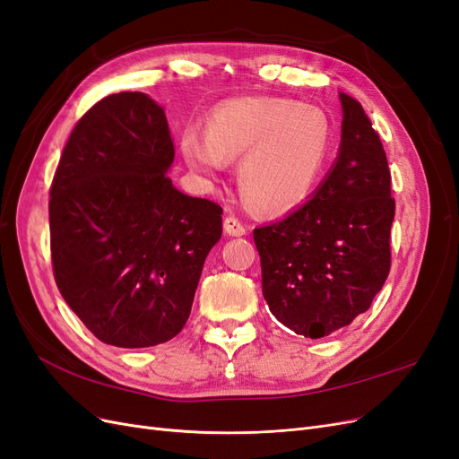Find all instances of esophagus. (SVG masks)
Returning <instances> with one entry per match:
<instances>
[{
    "label": "esophagus",
    "instance_id": "1",
    "mask_svg": "<svg viewBox=\"0 0 459 459\" xmlns=\"http://www.w3.org/2000/svg\"><path fill=\"white\" fill-rule=\"evenodd\" d=\"M224 231L228 235H233V238H241V235L247 233V226L243 224V221L239 218L235 216H226L224 218Z\"/></svg>",
    "mask_w": 459,
    "mask_h": 459
}]
</instances>
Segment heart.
<instances>
[{"instance_id": "1", "label": "heart", "mask_w": 459, "mask_h": 459, "mask_svg": "<svg viewBox=\"0 0 459 459\" xmlns=\"http://www.w3.org/2000/svg\"><path fill=\"white\" fill-rule=\"evenodd\" d=\"M189 169L214 179L238 160V186L260 212L281 214L310 199L331 152L327 117L283 100H243L221 105L206 134L187 128L179 140Z\"/></svg>"}]
</instances>
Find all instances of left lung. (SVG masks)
<instances>
[{"instance_id":"left-lung-1","label":"left lung","mask_w":459,"mask_h":459,"mask_svg":"<svg viewBox=\"0 0 459 459\" xmlns=\"http://www.w3.org/2000/svg\"><path fill=\"white\" fill-rule=\"evenodd\" d=\"M339 97L341 149L327 178L295 212L253 231L272 314L310 339L351 325L391 270L394 199L385 149L362 105Z\"/></svg>"}]
</instances>
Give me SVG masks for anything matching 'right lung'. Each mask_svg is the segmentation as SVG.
Listing matches in <instances>:
<instances>
[{
	"instance_id": "right-lung-1",
	"label": "right lung",
	"mask_w": 459,
	"mask_h": 459,
	"mask_svg": "<svg viewBox=\"0 0 459 459\" xmlns=\"http://www.w3.org/2000/svg\"><path fill=\"white\" fill-rule=\"evenodd\" d=\"M160 105L140 91L103 97L68 137L49 191L53 275L93 335L145 349L184 329L221 206L184 195Z\"/></svg>"
}]
</instances>
